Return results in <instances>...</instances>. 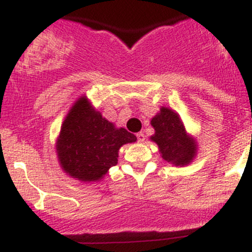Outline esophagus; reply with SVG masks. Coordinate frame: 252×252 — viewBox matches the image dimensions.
Here are the masks:
<instances>
[{
    "mask_svg": "<svg viewBox=\"0 0 252 252\" xmlns=\"http://www.w3.org/2000/svg\"><path fill=\"white\" fill-rule=\"evenodd\" d=\"M136 138H138V141L139 142H144L145 141V134L140 131V133L136 134Z\"/></svg>",
    "mask_w": 252,
    "mask_h": 252,
    "instance_id": "34e87169",
    "label": "esophagus"
}]
</instances>
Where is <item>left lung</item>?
Returning <instances> with one entry per match:
<instances>
[{
	"mask_svg": "<svg viewBox=\"0 0 252 252\" xmlns=\"http://www.w3.org/2000/svg\"><path fill=\"white\" fill-rule=\"evenodd\" d=\"M151 124L155 128L151 140L158 145L162 158L175 166H184L194 158L196 145L187 136L184 126L175 112L162 107L161 112L152 118Z\"/></svg>",
	"mask_w": 252,
	"mask_h": 252,
	"instance_id": "8db88e82",
	"label": "left lung"
}]
</instances>
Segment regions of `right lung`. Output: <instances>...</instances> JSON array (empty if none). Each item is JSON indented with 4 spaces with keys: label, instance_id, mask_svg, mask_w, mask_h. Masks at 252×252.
<instances>
[{
    "label": "right lung",
    "instance_id": "obj_1",
    "mask_svg": "<svg viewBox=\"0 0 252 252\" xmlns=\"http://www.w3.org/2000/svg\"><path fill=\"white\" fill-rule=\"evenodd\" d=\"M135 140L134 134L124 128H114L85 97H81L61 128L58 159L70 177L81 182H95L116 166L119 147Z\"/></svg>",
    "mask_w": 252,
    "mask_h": 252
}]
</instances>
